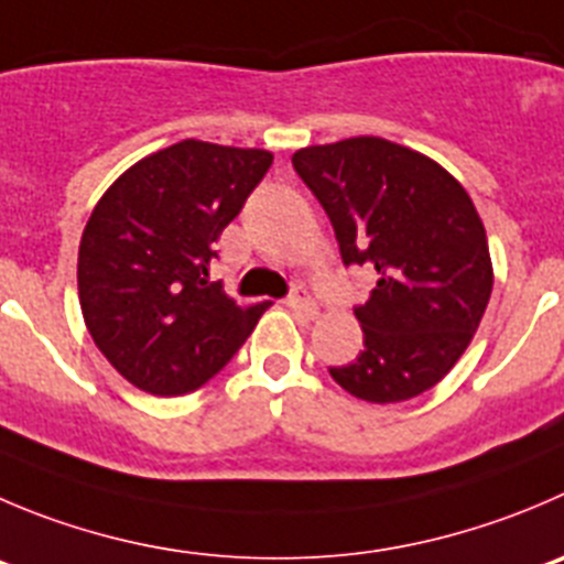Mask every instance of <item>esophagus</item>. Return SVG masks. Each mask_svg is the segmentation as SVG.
Masks as SVG:
<instances>
[{"mask_svg": "<svg viewBox=\"0 0 564 564\" xmlns=\"http://www.w3.org/2000/svg\"><path fill=\"white\" fill-rule=\"evenodd\" d=\"M288 307L299 315H307V318H315L318 315V304H315L313 293H310L307 285H293L291 296L285 299Z\"/></svg>", "mask_w": 564, "mask_h": 564, "instance_id": "34e87169", "label": "esophagus"}]
</instances>
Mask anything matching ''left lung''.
I'll return each mask as SVG.
<instances>
[{"label":"left lung","mask_w":564,"mask_h":564,"mask_svg":"<svg viewBox=\"0 0 564 564\" xmlns=\"http://www.w3.org/2000/svg\"><path fill=\"white\" fill-rule=\"evenodd\" d=\"M293 169L329 216L343 265L373 271L354 307L366 348L332 379L371 404L426 393L457 366L492 293L474 202L426 154L373 135L299 149Z\"/></svg>","instance_id":"left-lung-1"}]
</instances>
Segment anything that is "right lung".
<instances>
[{
	"mask_svg": "<svg viewBox=\"0 0 564 564\" xmlns=\"http://www.w3.org/2000/svg\"><path fill=\"white\" fill-rule=\"evenodd\" d=\"M265 149L187 141L118 176L79 240V307L127 382L185 395L235 357L268 304L238 307L210 282L216 240L271 169Z\"/></svg>",
	"mask_w": 564,
	"mask_h": 564,
	"instance_id": "add662e5",
	"label": "right lung"
}]
</instances>
